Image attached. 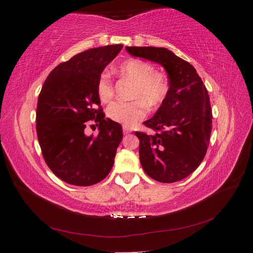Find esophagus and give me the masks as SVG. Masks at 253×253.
I'll use <instances>...</instances> for the list:
<instances>
[{
    "label": "esophagus",
    "mask_w": 253,
    "mask_h": 253,
    "mask_svg": "<svg viewBox=\"0 0 253 253\" xmlns=\"http://www.w3.org/2000/svg\"><path fill=\"white\" fill-rule=\"evenodd\" d=\"M123 131H124V133H130V132L132 131V129H131L130 127L124 125V126H123Z\"/></svg>",
    "instance_id": "obj_1"
}]
</instances>
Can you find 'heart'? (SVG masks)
Here are the masks:
<instances>
[{
	"mask_svg": "<svg viewBox=\"0 0 253 253\" xmlns=\"http://www.w3.org/2000/svg\"><path fill=\"white\" fill-rule=\"evenodd\" d=\"M118 73L122 77L135 83L130 102H114L109 105L106 114L112 121L131 127L142 121L148 114V106L159 107L169 93V84L163 75L154 67L140 60H128L121 64ZM96 93L102 103H107L114 95L112 80L107 73L101 74L96 84Z\"/></svg>",
	"mask_w": 253,
	"mask_h": 253,
	"instance_id": "1",
	"label": "heart"
}]
</instances>
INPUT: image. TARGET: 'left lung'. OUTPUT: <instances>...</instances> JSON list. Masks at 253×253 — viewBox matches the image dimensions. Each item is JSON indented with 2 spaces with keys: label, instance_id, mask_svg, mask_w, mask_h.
<instances>
[{
  "label": "left lung",
  "instance_id": "1",
  "mask_svg": "<svg viewBox=\"0 0 253 253\" xmlns=\"http://www.w3.org/2000/svg\"><path fill=\"white\" fill-rule=\"evenodd\" d=\"M130 55L162 65L169 93L153 117L143 124L154 135L136 131L139 159L148 176L160 182L186 178L206 157L212 110L206 85L189 63L165 47L126 46Z\"/></svg>",
  "mask_w": 253,
  "mask_h": 253
}]
</instances>
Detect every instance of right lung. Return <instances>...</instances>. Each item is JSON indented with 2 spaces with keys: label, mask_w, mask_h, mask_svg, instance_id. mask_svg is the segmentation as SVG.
Masks as SVG:
<instances>
[{
  "label": "right lung",
  "mask_w": 253,
  "mask_h": 253,
  "mask_svg": "<svg viewBox=\"0 0 253 253\" xmlns=\"http://www.w3.org/2000/svg\"><path fill=\"white\" fill-rule=\"evenodd\" d=\"M122 47L112 44L78 53L53 69L41 89L36 120L38 140L49 169L67 184H98L114 164L123 130L102 112L96 84ZM88 120L99 126L98 136L84 133Z\"/></svg>",
  "instance_id": "obj_1"
}]
</instances>
